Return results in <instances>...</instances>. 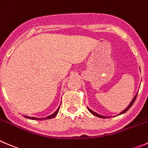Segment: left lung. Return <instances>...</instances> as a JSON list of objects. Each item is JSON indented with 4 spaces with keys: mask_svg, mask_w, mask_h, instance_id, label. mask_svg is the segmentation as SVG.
Wrapping results in <instances>:
<instances>
[{
    "mask_svg": "<svg viewBox=\"0 0 148 148\" xmlns=\"http://www.w3.org/2000/svg\"><path fill=\"white\" fill-rule=\"evenodd\" d=\"M137 95H136L135 96H134V98H133V100H132V102L131 103H130V104L128 106V107L127 108L125 109V110H124L122 111V112H121L119 114V115H121V114H124V113L125 112H127V110H129V109L130 108H131V106H132L133 105V103H134V101H135V100H136V97H137ZM88 110H89V111H90V113H91V114H92L93 115H95V116H97V117H99V118H102V119H106V118H108V116H102V115H100V114H97V113H95V112H94V111H92V110H91V109H90L88 108Z\"/></svg>",
    "mask_w": 148,
    "mask_h": 148,
    "instance_id": "8db88e82",
    "label": "left lung"
}]
</instances>
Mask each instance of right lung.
Returning <instances> with one entry per match:
<instances>
[{
    "label": "right lung",
    "mask_w": 148,
    "mask_h": 148,
    "mask_svg": "<svg viewBox=\"0 0 148 148\" xmlns=\"http://www.w3.org/2000/svg\"><path fill=\"white\" fill-rule=\"evenodd\" d=\"M59 108H58L57 109V110H56V111L55 113H54V114H53L52 115L49 116L45 117V118H36V117H30V116H24L25 117V118L29 119H32V120H46V119H50L53 118V117H55L57 115V114H58V110H59Z\"/></svg>",
    "instance_id": "1"
}]
</instances>
